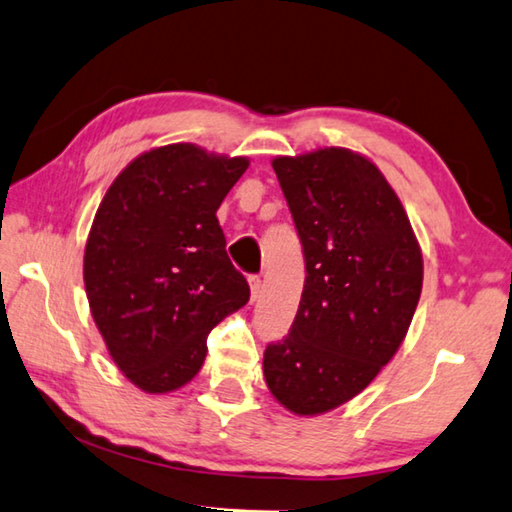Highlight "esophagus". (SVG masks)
Returning a JSON list of instances; mask_svg holds the SVG:
<instances>
[{
	"label": "esophagus",
	"instance_id": "1",
	"mask_svg": "<svg viewBox=\"0 0 512 512\" xmlns=\"http://www.w3.org/2000/svg\"><path fill=\"white\" fill-rule=\"evenodd\" d=\"M248 284H250V300H257L259 297V291H262V277L259 275H250L248 277Z\"/></svg>",
	"mask_w": 512,
	"mask_h": 512
}]
</instances>
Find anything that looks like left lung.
<instances>
[{
  "label": "left lung",
  "instance_id": "8db88e82",
  "mask_svg": "<svg viewBox=\"0 0 512 512\" xmlns=\"http://www.w3.org/2000/svg\"><path fill=\"white\" fill-rule=\"evenodd\" d=\"M273 170L302 241L306 280L264 378L288 412L318 416L360 394L407 336L423 255L401 199L358 152L277 156Z\"/></svg>",
  "mask_w": 512,
  "mask_h": 512
}]
</instances>
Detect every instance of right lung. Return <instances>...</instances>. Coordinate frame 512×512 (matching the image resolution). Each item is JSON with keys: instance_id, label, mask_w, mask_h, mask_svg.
<instances>
[{"instance_id": "add662e5", "label": "right lung", "mask_w": 512, "mask_h": 512, "mask_svg": "<svg viewBox=\"0 0 512 512\" xmlns=\"http://www.w3.org/2000/svg\"><path fill=\"white\" fill-rule=\"evenodd\" d=\"M192 143L154 147L109 185L85 246V288L107 351L147 394L199 374L206 338L248 302L217 210L248 167Z\"/></svg>"}]
</instances>
